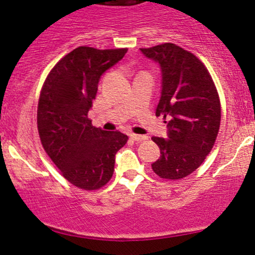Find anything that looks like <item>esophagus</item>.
<instances>
[{"instance_id":"obj_1","label":"esophagus","mask_w":255,"mask_h":255,"mask_svg":"<svg viewBox=\"0 0 255 255\" xmlns=\"http://www.w3.org/2000/svg\"><path fill=\"white\" fill-rule=\"evenodd\" d=\"M130 137H131V139H133V141H136V142H142V141H145V139H148V136L136 135V133H131Z\"/></svg>"}]
</instances>
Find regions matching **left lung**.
Masks as SVG:
<instances>
[{
  "label": "left lung",
  "mask_w": 255,
  "mask_h": 255,
  "mask_svg": "<svg viewBox=\"0 0 255 255\" xmlns=\"http://www.w3.org/2000/svg\"><path fill=\"white\" fill-rule=\"evenodd\" d=\"M161 67L162 90L155 116L167 119L168 138L151 137L160 158L151 168L177 181L193 173L212 150L220 127L218 91L204 62L173 43L141 48Z\"/></svg>",
  "instance_id": "1"
}]
</instances>
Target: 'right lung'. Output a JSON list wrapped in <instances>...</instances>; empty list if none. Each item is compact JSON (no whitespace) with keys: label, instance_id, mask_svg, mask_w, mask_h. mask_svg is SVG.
I'll return each mask as SVG.
<instances>
[{"label":"right lung","instance_id":"right-lung-1","mask_svg":"<svg viewBox=\"0 0 255 255\" xmlns=\"http://www.w3.org/2000/svg\"><path fill=\"white\" fill-rule=\"evenodd\" d=\"M128 48L78 47L51 68L39 94L37 128L60 173L74 187L97 190L110 182L116 154L128 137L93 127L88 113L100 77L124 58Z\"/></svg>","mask_w":255,"mask_h":255}]
</instances>
